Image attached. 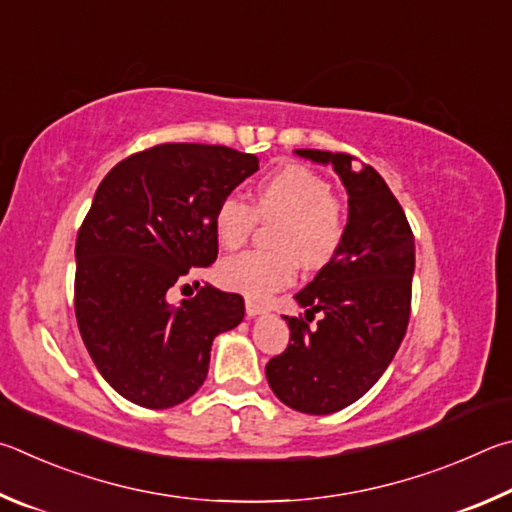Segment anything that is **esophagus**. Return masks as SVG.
<instances>
[{
  "mask_svg": "<svg viewBox=\"0 0 512 512\" xmlns=\"http://www.w3.org/2000/svg\"><path fill=\"white\" fill-rule=\"evenodd\" d=\"M267 312H270V308L263 306V303H256V301L247 299V317H249V319L261 317V315H267Z\"/></svg>",
  "mask_w": 512,
  "mask_h": 512,
  "instance_id": "esophagus-1",
  "label": "esophagus"
}]
</instances>
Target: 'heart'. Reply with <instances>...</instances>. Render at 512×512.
Masks as SVG:
<instances>
[{
  "label": "heart",
  "instance_id": "obj_1",
  "mask_svg": "<svg viewBox=\"0 0 512 512\" xmlns=\"http://www.w3.org/2000/svg\"><path fill=\"white\" fill-rule=\"evenodd\" d=\"M256 218L279 220L272 233L276 249H256L220 263V283L249 299H265L292 283L297 263L321 267L337 254L344 240V211L328 179L306 166L290 164L261 179L254 209L229 195L215 206L213 227L224 249L247 242Z\"/></svg>",
  "mask_w": 512,
  "mask_h": 512
}]
</instances>
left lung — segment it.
<instances>
[{"instance_id": "obj_1", "label": "left lung", "mask_w": 512, "mask_h": 512, "mask_svg": "<svg viewBox=\"0 0 512 512\" xmlns=\"http://www.w3.org/2000/svg\"><path fill=\"white\" fill-rule=\"evenodd\" d=\"M333 166L348 193V222L337 254L294 301L306 321L285 317L290 342L265 366L267 382L283 405L326 416L353 405L387 371L407 333L414 233L407 215L378 170L344 152L294 150ZM319 311L322 319L309 328Z\"/></svg>"}]
</instances>
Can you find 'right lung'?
<instances>
[{
	"label": "right lung",
	"instance_id": "obj_1",
	"mask_svg": "<svg viewBox=\"0 0 512 512\" xmlns=\"http://www.w3.org/2000/svg\"><path fill=\"white\" fill-rule=\"evenodd\" d=\"M256 170V155L227 146L161 143L123 159L96 188L76 238V321L98 373L134 405L191 398L215 335L245 317L240 294L204 285L175 306L168 292L215 263V206Z\"/></svg>",
	"mask_w": 512,
	"mask_h": 512
}]
</instances>
